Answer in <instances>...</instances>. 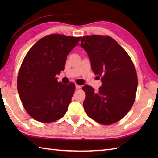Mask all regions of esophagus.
<instances>
[{
	"label": "esophagus",
	"instance_id": "1",
	"mask_svg": "<svg viewBox=\"0 0 158 158\" xmlns=\"http://www.w3.org/2000/svg\"><path fill=\"white\" fill-rule=\"evenodd\" d=\"M75 87H76L77 89H79V88H81V86L80 85H78V84H76V85H75Z\"/></svg>",
	"mask_w": 158,
	"mask_h": 158
}]
</instances>
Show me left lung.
I'll return each instance as SVG.
<instances>
[{
    "label": "left lung",
    "instance_id": "left-lung-1",
    "mask_svg": "<svg viewBox=\"0 0 158 158\" xmlns=\"http://www.w3.org/2000/svg\"><path fill=\"white\" fill-rule=\"evenodd\" d=\"M81 46L102 83L97 93L88 85L82 88L86 94L83 101L86 114L103 125L118 122L135 102L138 85L135 65L125 49L109 36H83Z\"/></svg>",
    "mask_w": 158,
    "mask_h": 158
}]
</instances>
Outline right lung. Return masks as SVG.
<instances>
[{"instance_id": "right-lung-1", "label": "right lung", "mask_w": 158, "mask_h": 158, "mask_svg": "<svg viewBox=\"0 0 158 158\" xmlns=\"http://www.w3.org/2000/svg\"><path fill=\"white\" fill-rule=\"evenodd\" d=\"M81 38L52 34L39 40L26 53L17 87L23 107L34 119L50 123L65 115L75 85L62 84L56 75L64 70L67 55Z\"/></svg>"}]
</instances>
